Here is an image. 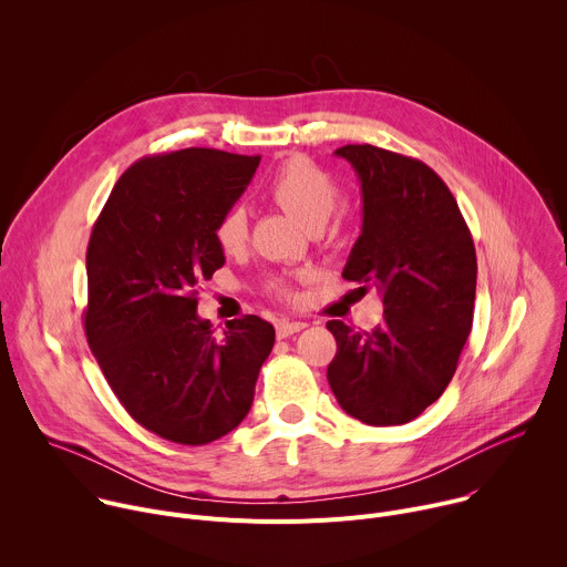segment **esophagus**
Listing matches in <instances>:
<instances>
[{
  "label": "esophagus",
  "instance_id": "obj_1",
  "mask_svg": "<svg viewBox=\"0 0 567 567\" xmlns=\"http://www.w3.org/2000/svg\"><path fill=\"white\" fill-rule=\"evenodd\" d=\"M307 328V322H300V320H278L276 322V334L278 339H287L300 330Z\"/></svg>",
  "mask_w": 567,
  "mask_h": 567
}]
</instances>
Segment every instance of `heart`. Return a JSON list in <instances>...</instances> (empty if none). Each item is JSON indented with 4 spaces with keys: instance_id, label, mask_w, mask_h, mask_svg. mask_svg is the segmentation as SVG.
I'll list each match as a JSON object with an SVG mask.
<instances>
[{
    "instance_id": "b5f03b06",
    "label": "heart",
    "mask_w": 567,
    "mask_h": 567,
    "mask_svg": "<svg viewBox=\"0 0 567 567\" xmlns=\"http://www.w3.org/2000/svg\"><path fill=\"white\" fill-rule=\"evenodd\" d=\"M267 193L274 204L311 233L326 226L341 204L339 184L305 156H291L280 164L267 186ZM213 235L221 254H239L249 239L247 213L239 206L228 208L215 224ZM274 291L282 298H293V289L285 280L276 282Z\"/></svg>"
}]
</instances>
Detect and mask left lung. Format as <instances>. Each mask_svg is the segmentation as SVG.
I'll list each match as a JSON object with an SVG mask.
<instances>
[{"instance_id":"1","label":"left lung","mask_w":567,"mask_h":567,"mask_svg":"<svg viewBox=\"0 0 567 567\" xmlns=\"http://www.w3.org/2000/svg\"><path fill=\"white\" fill-rule=\"evenodd\" d=\"M334 154L350 161L363 197L343 278L381 293L383 320L372 332L328 322L339 348L328 381L354 420L406 424L455 374L473 322L475 247L455 197L422 161L368 143Z\"/></svg>"}]
</instances>
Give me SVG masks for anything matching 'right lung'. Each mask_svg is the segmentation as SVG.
Here are the masks:
<instances>
[{"instance_id":"right-lung-1","label":"right lung","mask_w":567,"mask_h":567,"mask_svg":"<svg viewBox=\"0 0 567 567\" xmlns=\"http://www.w3.org/2000/svg\"><path fill=\"white\" fill-rule=\"evenodd\" d=\"M260 156L188 147L130 166L87 247V343L125 411L158 437L202 446L237 429L276 330L260 316H197V282L226 262L215 224Z\"/></svg>"}]
</instances>
